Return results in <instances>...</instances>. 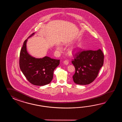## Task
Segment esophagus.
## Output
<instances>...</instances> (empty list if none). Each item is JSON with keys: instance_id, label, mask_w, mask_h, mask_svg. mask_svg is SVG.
<instances>
[{"instance_id": "1", "label": "esophagus", "mask_w": 122, "mask_h": 122, "mask_svg": "<svg viewBox=\"0 0 122 122\" xmlns=\"http://www.w3.org/2000/svg\"><path fill=\"white\" fill-rule=\"evenodd\" d=\"M68 60H65L64 61V63L65 64V65H67L68 64Z\"/></svg>"}]
</instances>
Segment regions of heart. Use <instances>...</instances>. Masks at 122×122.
Listing matches in <instances>:
<instances>
[{
	"instance_id": "1",
	"label": "heart",
	"mask_w": 122,
	"mask_h": 122,
	"mask_svg": "<svg viewBox=\"0 0 122 122\" xmlns=\"http://www.w3.org/2000/svg\"><path fill=\"white\" fill-rule=\"evenodd\" d=\"M57 49L58 50H59L60 49V48L59 47H57Z\"/></svg>"
}]
</instances>
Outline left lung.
Returning a JSON list of instances; mask_svg holds the SVG:
<instances>
[{"label":"left lung","instance_id":"8db88e82","mask_svg":"<svg viewBox=\"0 0 122 122\" xmlns=\"http://www.w3.org/2000/svg\"><path fill=\"white\" fill-rule=\"evenodd\" d=\"M77 50L78 51L73 53L74 59L71 61L75 69L73 81L78 85H88L97 78L103 65V53L100 49L86 51L78 48Z\"/></svg>","mask_w":122,"mask_h":122}]
</instances>
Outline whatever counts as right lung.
Here are the masks:
<instances>
[{"label":"right lung","instance_id":"right-lung-1","mask_svg":"<svg viewBox=\"0 0 122 122\" xmlns=\"http://www.w3.org/2000/svg\"><path fill=\"white\" fill-rule=\"evenodd\" d=\"M27 41L26 39L23 42L20 55L19 65L22 72L27 80L34 85L43 86L49 84L53 78L54 70L60 64V60L47 56L42 58L32 57L26 51Z\"/></svg>","mask_w":122,"mask_h":122}]
</instances>
